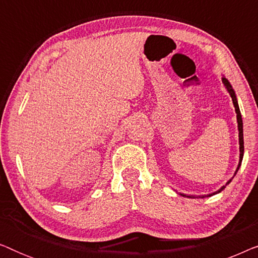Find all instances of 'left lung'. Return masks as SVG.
Listing matches in <instances>:
<instances>
[{"mask_svg": "<svg viewBox=\"0 0 258 258\" xmlns=\"http://www.w3.org/2000/svg\"><path fill=\"white\" fill-rule=\"evenodd\" d=\"M222 82L227 88V90L229 91V94H230L231 96V100H232V103H234V107H235V111L237 116H236V118H237V128H238V144H239V161H238V165L237 168H236V171L232 177L229 179V181L225 183L224 185H222L220 189L216 190V191L211 192V194H207V195H186V194H183V192H178L179 195L183 196V197H188V199H204V197H210V196H214L216 195V194H220L222 190H224L225 186H227L229 183L232 181V178L235 177V175L237 174L239 167H241V163H242V160H243V155H244V141H243V121H242V115H241V111H239V107H238V102H237V97H236V94H235V90L232 89V86L230 84V82L225 79L224 76H222Z\"/></svg>", "mask_w": 258, "mask_h": 258, "instance_id": "left-lung-1", "label": "left lung"}]
</instances>
